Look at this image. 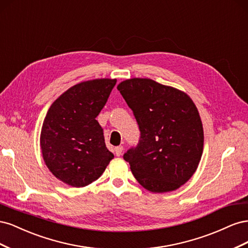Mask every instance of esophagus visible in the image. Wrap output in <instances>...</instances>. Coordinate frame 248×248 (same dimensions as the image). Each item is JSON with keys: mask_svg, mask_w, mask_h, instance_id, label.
I'll return each mask as SVG.
<instances>
[{"mask_svg": "<svg viewBox=\"0 0 248 248\" xmlns=\"http://www.w3.org/2000/svg\"><path fill=\"white\" fill-rule=\"evenodd\" d=\"M123 152V146H118L115 148V154L117 156H121Z\"/></svg>", "mask_w": 248, "mask_h": 248, "instance_id": "obj_1", "label": "esophagus"}]
</instances>
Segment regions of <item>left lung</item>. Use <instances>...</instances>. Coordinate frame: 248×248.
<instances>
[{
	"instance_id": "1",
	"label": "left lung",
	"mask_w": 248,
	"mask_h": 248,
	"mask_svg": "<svg viewBox=\"0 0 248 248\" xmlns=\"http://www.w3.org/2000/svg\"><path fill=\"white\" fill-rule=\"evenodd\" d=\"M117 89L140 131L137 147L124 154L139 183L161 193L178 189L197 170L204 131L196 104L186 93L150 78H130Z\"/></svg>"
}]
</instances>
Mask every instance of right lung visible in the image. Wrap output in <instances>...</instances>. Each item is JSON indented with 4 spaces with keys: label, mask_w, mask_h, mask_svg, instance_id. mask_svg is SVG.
<instances>
[{
    "label": "right lung",
    "mask_w": 248,
    "mask_h": 248,
    "mask_svg": "<svg viewBox=\"0 0 248 248\" xmlns=\"http://www.w3.org/2000/svg\"><path fill=\"white\" fill-rule=\"evenodd\" d=\"M116 82L109 78L79 82L50 106L42 124L40 147L46 167L62 182L87 186L114 158L96 117Z\"/></svg>",
    "instance_id": "1"
}]
</instances>
